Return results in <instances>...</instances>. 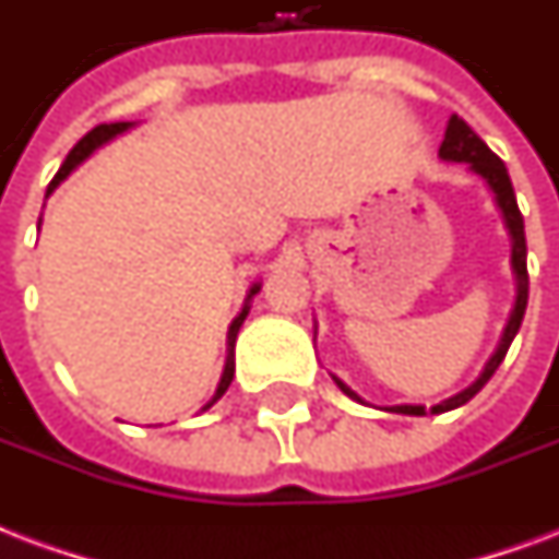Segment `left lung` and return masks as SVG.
<instances>
[{"label": "left lung", "mask_w": 559, "mask_h": 559, "mask_svg": "<svg viewBox=\"0 0 559 559\" xmlns=\"http://www.w3.org/2000/svg\"><path fill=\"white\" fill-rule=\"evenodd\" d=\"M440 157L442 160H451V164H468V169L480 176L487 181V187L496 195V204L501 216H504V228L510 234V246H513V254H510V266H513V275H516V305L510 310V319H507L504 334H501V343H498L496 355L489 357V364L484 366V372L472 386H466L463 393L451 395L445 402L433 404L431 413H445L454 411L460 404H466L468 399H475V395L484 390V383L496 374V369L504 360L507 348L513 343V336L519 334V325H522V319H525V308H527V246H525V219H522V213H519L516 204V193H513V185H510V176H507V166L504 160L492 152V148L484 143V140L472 131V128L463 122V119L454 114L449 119V128H445V140H442L440 146ZM334 383L348 395V399H355V402L366 404L360 395L346 386V383L340 381L336 374H331ZM390 413H404V416H425V407L421 404H395V407H386Z\"/></svg>", "instance_id": "1"}]
</instances>
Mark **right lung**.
I'll list each match as a JSON object with an SVG mask.
<instances>
[{
  "instance_id": "right-lung-1",
  "label": "right lung",
  "mask_w": 559,
  "mask_h": 559,
  "mask_svg": "<svg viewBox=\"0 0 559 559\" xmlns=\"http://www.w3.org/2000/svg\"><path fill=\"white\" fill-rule=\"evenodd\" d=\"M131 126H134V122H105V126H96V128H93V131H87V134H84V138H81L79 143H75V146H72V152H70V155H67V160H63L61 169H58V176L52 178V185H49V190H46V195H52L55 187L61 185L63 178L70 176L72 169H75V166H79L81 160H84V157H91L93 152H96V148L105 146L108 140H114V138H117V134H122V131H128V128H131ZM258 289H261V284H254V287L249 289V296H246V305H242L240 317L234 319L231 328H228V357H225L223 378H219V386H216V393H213L211 404L216 402V399H223L225 390L231 386V381H234V343H237V334H240L242 319L249 317V301H251V296H254ZM211 404H204V411H207Z\"/></svg>"
}]
</instances>
